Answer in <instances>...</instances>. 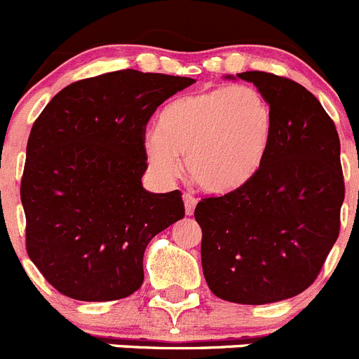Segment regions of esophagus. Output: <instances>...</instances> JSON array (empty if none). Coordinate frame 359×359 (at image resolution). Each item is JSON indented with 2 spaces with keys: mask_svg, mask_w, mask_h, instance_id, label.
Wrapping results in <instances>:
<instances>
[{
  "mask_svg": "<svg viewBox=\"0 0 359 359\" xmlns=\"http://www.w3.org/2000/svg\"><path fill=\"white\" fill-rule=\"evenodd\" d=\"M183 203H185V214L187 215L194 214V208H196V203H198V199H196L194 196L183 194Z\"/></svg>",
  "mask_w": 359,
  "mask_h": 359,
  "instance_id": "obj_1",
  "label": "esophagus"
}]
</instances>
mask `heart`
Wrapping results in <instances>:
<instances>
[{"mask_svg": "<svg viewBox=\"0 0 359 359\" xmlns=\"http://www.w3.org/2000/svg\"><path fill=\"white\" fill-rule=\"evenodd\" d=\"M275 135L273 107L253 86H224L176 98L158 129L144 135L145 160L161 180L180 172L201 190L224 196L248 185L264 165Z\"/></svg>", "mask_w": 359, "mask_h": 359, "instance_id": "1", "label": "heart"}]
</instances>
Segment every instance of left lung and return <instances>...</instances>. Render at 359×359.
Listing matches in <instances>:
<instances>
[{
    "instance_id": "left-lung-1",
    "label": "left lung",
    "mask_w": 359,
    "mask_h": 359,
    "mask_svg": "<svg viewBox=\"0 0 359 359\" xmlns=\"http://www.w3.org/2000/svg\"><path fill=\"white\" fill-rule=\"evenodd\" d=\"M224 79L253 82L268 98L275 135L248 185L198 203L203 273L215 297L262 306L307 290L338 239L340 138L318 98L298 82L266 72Z\"/></svg>"
}]
</instances>
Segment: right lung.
<instances>
[{"label":"right lung","mask_w":359,"mask_h":359,"mask_svg":"<svg viewBox=\"0 0 359 359\" xmlns=\"http://www.w3.org/2000/svg\"><path fill=\"white\" fill-rule=\"evenodd\" d=\"M192 82L104 73L66 86L34 122L21 180L27 252L59 293L107 302L142 286L147 244L185 215L180 190L144 189L145 126Z\"/></svg>","instance_id":"obj_1"}]
</instances>
